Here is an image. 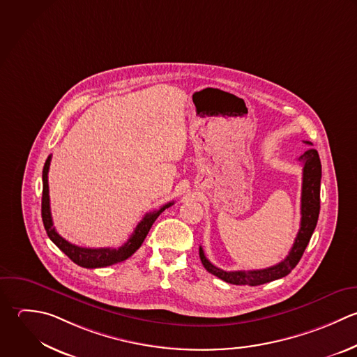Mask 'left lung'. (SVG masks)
I'll use <instances>...</instances> for the list:
<instances>
[{
	"mask_svg": "<svg viewBox=\"0 0 357 357\" xmlns=\"http://www.w3.org/2000/svg\"><path fill=\"white\" fill-rule=\"evenodd\" d=\"M312 146L310 142H305ZM303 164V182H302V203H301V229L296 235L295 243L289 252V255L278 264L263 268V270H252V271H224L208 261L204 256V252L200 246L199 255L204 268L220 280L234 284V285H249L257 287L263 285L282 277H287L301 261L310 238L316 229L319 214H320V183H321V161L317 150L309 149L299 158Z\"/></svg>",
	"mask_w": 357,
	"mask_h": 357,
	"instance_id": "8db88e82",
	"label": "left lung"
}]
</instances>
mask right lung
Listing matches in <instances>:
<instances>
[{
  "mask_svg": "<svg viewBox=\"0 0 357 357\" xmlns=\"http://www.w3.org/2000/svg\"><path fill=\"white\" fill-rule=\"evenodd\" d=\"M51 155L45 160L44 168H43V197H41V218L45 228V232L48 238L58 246L59 250H62L75 264L84 267V268H101L107 266H112L116 263H121L126 259H129L144 242L151 225L158 218V215L168 207L174 204V202L167 203L160 210L147 213L143 220L137 224L133 234L128 239L126 243H123L118 249L111 248H100V249H89V248H80L76 245L69 243L65 241L54 228L52 218H51V210H50V196H48V169H50Z\"/></svg>",
  "mask_w": 357,
  "mask_h": 357,
  "instance_id": "add662e5",
  "label": "right lung"
}]
</instances>
